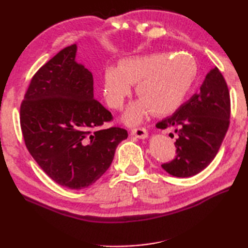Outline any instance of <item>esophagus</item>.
Listing matches in <instances>:
<instances>
[{"label": "esophagus", "mask_w": 248, "mask_h": 248, "mask_svg": "<svg viewBox=\"0 0 248 248\" xmlns=\"http://www.w3.org/2000/svg\"><path fill=\"white\" fill-rule=\"evenodd\" d=\"M131 134L139 139H146L148 138V131L144 128H137L131 130Z\"/></svg>", "instance_id": "obj_1"}]
</instances>
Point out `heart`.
I'll return each mask as SVG.
<instances>
[{"instance_id":"1","label":"heart","mask_w":248,"mask_h":248,"mask_svg":"<svg viewBox=\"0 0 248 248\" xmlns=\"http://www.w3.org/2000/svg\"><path fill=\"white\" fill-rule=\"evenodd\" d=\"M197 77L196 62L177 54L151 53L121 60L117 68L104 74V97L109 107L119 109L137 84V102L127 108L124 120L129 124L141 123L152 111L163 116L174 111L189 93Z\"/></svg>"}]
</instances>
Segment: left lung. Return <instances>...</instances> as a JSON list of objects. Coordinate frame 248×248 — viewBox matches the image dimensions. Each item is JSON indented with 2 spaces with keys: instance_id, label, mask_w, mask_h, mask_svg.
<instances>
[{
  "instance_id": "8db88e82",
  "label": "left lung",
  "mask_w": 248,
  "mask_h": 248,
  "mask_svg": "<svg viewBox=\"0 0 248 248\" xmlns=\"http://www.w3.org/2000/svg\"><path fill=\"white\" fill-rule=\"evenodd\" d=\"M231 102L228 85L217 68L205 75L198 94L173 115L156 124L158 129L175 128L176 157L163 164L175 177H190L213 161L229 129Z\"/></svg>"
}]
</instances>
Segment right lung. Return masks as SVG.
Wrapping results in <instances>:
<instances>
[{
  "instance_id": "obj_1",
  "label": "right lung",
  "mask_w": 248,
  "mask_h": 248,
  "mask_svg": "<svg viewBox=\"0 0 248 248\" xmlns=\"http://www.w3.org/2000/svg\"><path fill=\"white\" fill-rule=\"evenodd\" d=\"M77 51V45L69 46L41 66L20 106L29 153L50 178L70 189L102 177L128 138L118 127L98 129L112 116L94 98L93 75L75 60Z\"/></svg>"
}]
</instances>
